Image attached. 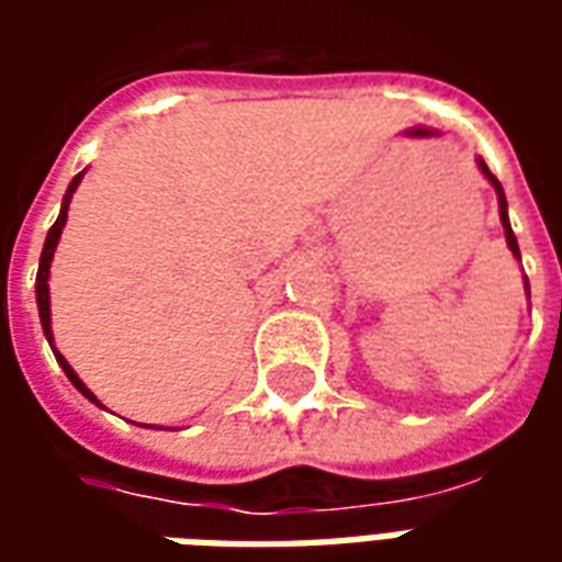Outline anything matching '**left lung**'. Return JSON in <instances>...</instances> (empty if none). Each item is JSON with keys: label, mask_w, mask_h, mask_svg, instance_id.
Here are the masks:
<instances>
[{"label": "left lung", "mask_w": 562, "mask_h": 562, "mask_svg": "<svg viewBox=\"0 0 562 562\" xmlns=\"http://www.w3.org/2000/svg\"><path fill=\"white\" fill-rule=\"evenodd\" d=\"M479 165H482V173H484V177H487V180H491V183H494L496 198H499V220H503V228H506V244H508V249H512V252H515V256L520 258V252H518V240H515V234H512V225H508L506 195H503V186H499V180H496L494 173H491V168H487V165H484V161H479Z\"/></svg>", "instance_id": "1"}]
</instances>
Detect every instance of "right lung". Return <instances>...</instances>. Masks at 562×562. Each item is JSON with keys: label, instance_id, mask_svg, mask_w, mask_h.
Returning <instances> with one entry per match:
<instances>
[{"label": "right lung", "instance_id": "add662e5", "mask_svg": "<svg viewBox=\"0 0 562 562\" xmlns=\"http://www.w3.org/2000/svg\"><path fill=\"white\" fill-rule=\"evenodd\" d=\"M80 177L83 173H78L71 183H68V192L66 198H63V210H59V216H56V222L50 225V232H47V240H44V249H42V261H38V277H35V294H38V316H42V328H44V337H47V342L54 340V334H50V294H47V277H50V258H54V249L56 244H59V234H63V225H66V216H68V201H71V195H75V189H78ZM56 361H59V367L66 370V376L71 379V385L83 394V397H90L92 403H95V397H92V391L83 385L78 379V373L68 367V361L63 358V355L56 352Z\"/></svg>", "mask_w": 562, "mask_h": 562}]
</instances>
